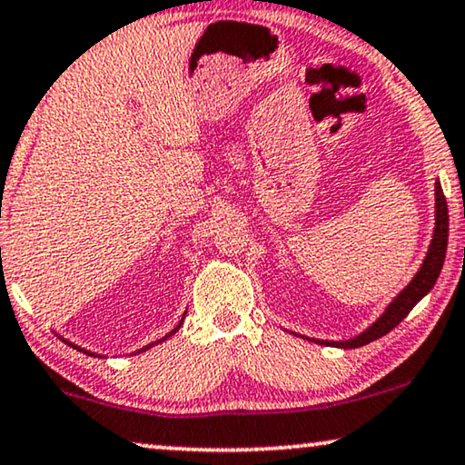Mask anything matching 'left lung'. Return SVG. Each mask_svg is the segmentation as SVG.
Segmentation results:
<instances>
[{
	"mask_svg": "<svg viewBox=\"0 0 465 465\" xmlns=\"http://www.w3.org/2000/svg\"><path fill=\"white\" fill-rule=\"evenodd\" d=\"M447 240H449V208H447V198H444L440 183H436V227H434V238H431L428 257L423 261L421 270L417 272V276L411 280V284L404 289L401 295L391 301L388 310L383 312V316L377 320L375 324L369 326L361 335L350 339V341H339V343H329V345H339V348H361L375 339L388 335V332L402 322L407 318V313L413 310V307L420 303L421 297H426L431 291V286L436 284L438 276H440L444 254H447ZM326 343V341H320Z\"/></svg>",
	"mask_w": 465,
	"mask_h": 465,
	"instance_id": "1",
	"label": "left lung"
}]
</instances>
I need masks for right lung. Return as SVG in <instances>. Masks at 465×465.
<instances>
[{
    "instance_id": "add662e5",
    "label": "right lung",
    "mask_w": 465,
    "mask_h": 465,
    "mask_svg": "<svg viewBox=\"0 0 465 465\" xmlns=\"http://www.w3.org/2000/svg\"><path fill=\"white\" fill-rule=\"evenodd\" d=\"M181 322H183V320H181ZM181 322H179V326H181ZM179 326H176V329H173V331H170L166 337H170V335H174V332H176V331H179ZM166 337H164V339H166ZM164 339H160V341H164ZM67 343H69V341H67ZM155 343H158V341H155ZM69 345H71V343H69ZM152 345H153V343H149V345H147V348H143V350H149V348H152ZM74 348H75V345H74ZM75 350H80V348H75ZM86 354H88V351H86ZM90 356H93V354H90Z\"/></svg>"
}]
</instances>
